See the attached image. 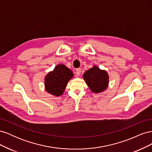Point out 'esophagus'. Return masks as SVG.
I'll return each mask as SVG.
<instances>
[{"instance_id": "34e87169", "label": "esophagus", "mask_w": 152, "mask_h": 152, "mask_svg": "<svg viewBox=\"0 0 152 152\" xmlns=\"http://www.w3.org/2000/svg\"><path fill=\"white\" fill-rule=\"evenodd\" d=\"M75 73H76L77 76H80V74H81V69L80 68H77L76 70Z\"/></svg>"}]
</instances>
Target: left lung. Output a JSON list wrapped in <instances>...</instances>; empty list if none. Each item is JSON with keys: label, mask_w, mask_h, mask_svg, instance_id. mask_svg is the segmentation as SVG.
I'll return each mask as SVG.
<instances>
[{"label": "left lung", "mask_w": 152, "mask_h": 152, "mask_svg": "<svg viewBox=\"0 0 152 152\" xmlns=\"http://www.w3.org/2000/svg\"><path fill=\"white\" fill-rule=\"evenodd\" d=\"M83 79L90 90L94 93H101L107 89L109 84V75L107 72L96 65L84 72Z\"/></svg>", "instance_id": "8db88e82"}]
</instances>
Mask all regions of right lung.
<instances>
[{
    "instance_id": "right-lung-1",
    "label": "right lung",
    "mask_w": 152,
    "mask_h": 152,
    "mask_svg": "<svg viewBox=\"0 0 152 152\" xmlns=\"http://www.w3.org/2000/svg\"><path fill=\"white\" fill-rule=\"evenodd\" d=\"M73 77V73L70 68L63 64H59L45 75V89L50 94L60 96L65 92L68 82Z\"/></svg>"
}]
</instances>
